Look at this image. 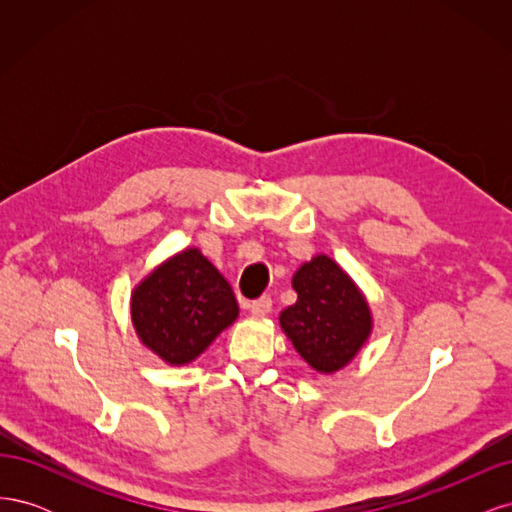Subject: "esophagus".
<instances>
[{
  "instance_id": "esophagus-1",
  "label": "esophagus",
  "mask_w": 512,
  "mask_h": 512,
  "mask_svg": "<svg viewBox=\"0 0 512 512\" xmlns=\"http://www.w3.org/2000/svg\"><path fill=\"white\" fill-rule=\"evenodd\" d=\"M247 309H250L252 316H267L271 312V297H260L247 305Z\"/></svg>"
}]
</instances>
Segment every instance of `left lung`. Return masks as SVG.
I'll return each instance as SVG.
<instances>
[{
    "label": "left lung",
    "mask_w": 512,
    "mask_h": 512,
    "mask_svg": "<svg viewBox=\"0 0 512 512\" xmlns=\"http://www.w3.org/2000/svg\"><path fill=\"white\" fill-rule=\"evenodd\" d=\"M299 299L280 324L303 359L322 374L348 365L371 333V312L361 290L329 256H316L294 273Z\"/></svg>",
    "instance_id": "left-lung-1"
}]
</instances>
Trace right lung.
Returning a JSON list of instances; mask_svg holds the SVG:
<instances>
[{
	"instance_id": "obj_1",
	"label": "right lung",
	"mask_w": 512,
	"mask_h": 512,
	"mask_svg": "<svg viewBox=\"0 0 512 512\" xmlns=\"http://www.w3.org/2000/svg\"><path fill=\"white\" fill-rule=\"evenodd\" d=\"M237 316L230 284L196 247L168 258L132 292L138 337L170 365L194 361Z\"/></svg>"
}]
</instances>
